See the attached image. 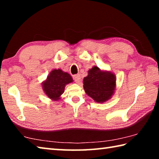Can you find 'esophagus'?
Returning a JSON list of instances; mask_svg holds the SVG:
<instances>
[{
	"label": "esophagus",
	"mask_w": 159,
	"mask_h": 159,
	"mask_svg": "<svg viewBox=\"0 0 159 159\" xmlns=\"http://www.w3.org/2000/svg\"><path fill=\"white\" fill-rule=\"evenodd\" d=\"M74 79L75 80V82L77 83H79L80 81V76L79 74H76V75H74Z\"/></svg>",
	"instance_id": "34e87169"
}]
</instances>
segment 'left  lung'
Instances as JSON below:
<instances>
[{
	"instance_id": "1",
	"label": "left lung",
	"mask_w": 159,
	"mask_h": 159,
	"mask_svg": "<svg viewBox=\"0 0 159 159\" xmlns=\"http://www.w3.org/2000/svg\"><path fill=\"white\" fill-rule=\"evenodd\" d=\"M116 76L109 71L101 70L97 66L88 71L83 79L85 93L96 102L103 103L111 99L116 90Z\"/></svg>"
}]
</instances>
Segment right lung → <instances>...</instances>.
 Masks as SVG:
<instances>
[{"instance_id": "add662e5", "label": "right lung", "mask_w": 159, "mask_h": 159, "mask_svg": "<svg viewBox=\"0 0 159 159\" xmlns=\"http://www.w3.org/2000/svg\"><path fill=\"white\" fill-rule=\"evenodd\" d=\"M73 82L71 75L60 69H53L42 83V88L48 98L53 101L60 99L66 85Z\"/></svg>"}]
</instances>
